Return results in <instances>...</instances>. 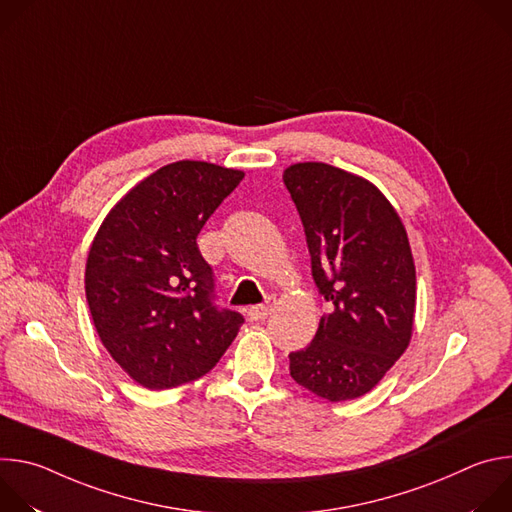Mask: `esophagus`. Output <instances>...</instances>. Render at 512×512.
Masks as SVG:
<instances>
[{
    "mask_svg": "<svg viewBox=\"0 0 512 512\" xmlns=\"http://www.w3.org/2000/svg\"><path fill=\"white\" fill-rule=\"evenodd\" d=\"M273 306H275V298L269 296L265 304L251 306V308L247 310V316H249V320H263V318H267V316L273 312Z\"/></svg>",
    "mask_w": 512,
    "mask_h": 512,
    "instance_id": "esophagus-1",
    "label": "esophagus"
}]
</instances>
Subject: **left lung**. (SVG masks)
<instances>
[{"instance_id":"obj_1","label":"left lung","mask_w":512,"mask_h":512,"mask_svg":"<svg viewBox=\"0 0 512 512\" xmlns=\"http://www.w3.org/2000/svg\"><path fill=\"white\" fill-rule=\"evenodd\" d=\"M330 312L310 346L289 354V375L332 403L369 393L405 352L415 316L407 231L383 192L322 162L283 172Z\"/></svg>"}]
</instances>
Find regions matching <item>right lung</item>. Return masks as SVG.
Masks as SVG:
<instances>
[{"mask_svg": "<svg viewBox=\"0 0 512 512\" xmlns=\"http://www.w3.org/2000/svg\"><path fill=\"white\" fill-rule=\"evenodd\" d=\"M243 176L208 162L168 164L133 186L93 239L85 291L97 334L145 389L206 375L245 322L214 304L212 269L196 245Z\"/></svg>", "mask_w": 512, "mask_h": 512, "instance_id": "obj_1", "label": "right lung"}]
</instances>
